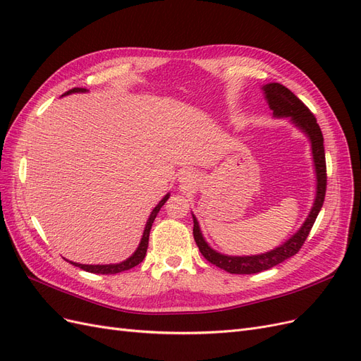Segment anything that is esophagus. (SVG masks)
<instances>
[{
	"instance_id": "1",
	"label": "esophagus",
	"mask_w": 361,
	"mask_h": 361,
	"mask_svg": "<svg viewBox=\"0 0 361 361\" xmlns=\"http://www.w3.org/2000/svg\"><path fill=\"white\" fill-rule=\"evenodd\" d=\"M194 180H195V174L192 171H190V170L180 171V176H179V182L180 183L191 185V183H194Z\"/></svg>"
}]
</instances>
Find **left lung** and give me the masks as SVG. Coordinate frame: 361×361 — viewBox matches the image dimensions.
<instances>
[{
  "label": "left lung",
  "mask_w": 361,
  "mask_h": 361,
  "mask_svg": "<svg viewBox=\"0 0 361 361\" xmlns=\"http://www.w3.org/2000/svg\"><path fill=\"white\" fill-rule=\"evenodd\" d=\"M262 92H264L265 101L268 102L269 108L272 110V117L289 118V122L309 138L313 167H314V178H316L314 199H313V204L310 207L307 218H305L301 227L289 239H286V241L280 244L279 247L265 251V253L251 255V256H231V255H223L220 251L214 250L209 244H207L200 231V224L197 221V218H195V215L192 214V221H194L192 233L200 253L204 256L206 260H209L212 265L231 272V274H256V272L269 269L272 267L281 264L283 260L289 259L290 256L297 255L298 250L304 244L305 238L309 236L310 228L316 220V216H318L321 211V207L324 204V197H325L326 167H325L324 137H322L319 125L316 123L314 116L297 96H295L289 89H286L285 85H281L279 82H269V84L262 85Z\"/></svg>",
  "instance_id": "8db88e82"
}]
</instances>
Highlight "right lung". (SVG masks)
I'll use <instances>...</instances> for the list:
<instances>
[{
  "instance_id": "right-lung-1",
  "label": "right lung",
  "mask_w": 361,
  "mask_h": 361,
  "mask_svg": "<svg viewBox=\"0 0 361 361\" xmlns=\"http://www.w3.org/2000/svg\"><path fill=\"white\" fill-rule=\"evenodd\" d=\"M87 92H89L87 89H78V87H76V89L69 90L68 93H64L63 96L72 94V93H87ZM169 197H170V192H167L166 195H164V197L159 200V203L154 207V209H152V212H150V215L147 218V221H146L143 235H141L140 244H138V247H137V250L134 251V253L130 255L128 259L118 262V264H106V265H85V264H76V262H72V260H69V262H71L72 265L78 267V268H81V269H84L87 272H93V274H117V272H122V271H126V269H130V268L137 267L138 264H141V262H143V259L146 256L152 223L155 221V218H157L159 209L164 206V203L169 200Z\"/></svg>"
}]
</instances>
